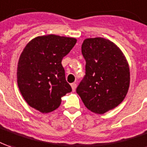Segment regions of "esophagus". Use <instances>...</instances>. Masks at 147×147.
<instances>
[{"label": "esophagus", "mask_w": 147, "mask_h": 147, "mask_svg": "<svg viewBox=\"0 0 147 147\" xmlns=\"http://www.w3.org/2000/svg\"><path fill=\"white\" fill-rule=\"evenodd\" d=\"M71 87H72V90H73V91H75L76 88H77V84H76V83H72L71 84Z\"/></svg>", "instance_id": "obj_1"}]
</instances>
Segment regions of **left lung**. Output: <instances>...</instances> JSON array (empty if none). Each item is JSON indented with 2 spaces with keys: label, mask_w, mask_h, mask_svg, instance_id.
<instances>
[{
  "label": "left lung",
  "mask_w": 147,
  "mask_h": 147,
  "mask_svg": "<svg viewBox=\"0 0 147 147\" xmlns=\"http://www.w3.org/2000/svg\"><path fill=\"white\" fill-rule=\"evenodd\" d=\"M86 75L77 88L88 110L102 114L122 102L129 86V68L120 49L102 37L87 38L82 45Z\"/></svg>",
  "instance_id": "left-lung-1"
}]
</instances>
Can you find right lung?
<instances>
[{"label":"right lung","mask_w":147,"mask_h":147,"mask_svg":"<svg viewBox=\"0 0 147 147\" xmlns=\"http://www.w3.org/2000/svg\"><path fill=\"white\" fill-rule=\"evenodd\" d=\"M73 37L46 35L26 45L18 65V85L22 97L41 113L58 108L61 97L72 91L65 80L62 58L75 45Z\"/></svg>","instance_id":"1"}]
</instances>
